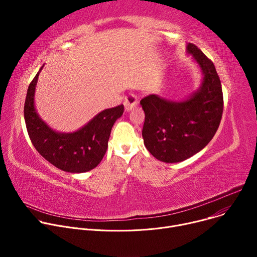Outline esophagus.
Returning a JSON list of instances; mask_svg holds the SVG:
<instances>
[{"mask_svg":"<svg viewBox=\"0 0 257 257\" xmlns=\"http://www.w3.org/2000/svg\"><path fill=\"white\" fill-rule=\"evenodd\" d=\"M137 102H138V100H137V96L135 94H132V93L128 94L124 99V105H125L126 111L129 112L132 108L136 107Z\"/></svg>","mask_w":257,"mask_h":257,"instance_id":"1","label":"esophagus"}]
</instances>
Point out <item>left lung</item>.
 Here are the masks:
<instances>
[{"instance_id": "left-lung-1", "label": "left lung", "mask_w": 257, "mask_h": 257, "mask_svg": "<svg viewBox=\"0 0 257 257\" xmlns=\"http://www.w3.org/2000/svg\"><path fill=\"white\" fill-rule=\"evenodd\" d=\"M186 50L202 72L199 88L179 101L157 94L140 100L145 114L144 145L156 159L165 163L185 161L204 149L223 115L222 84L213 63L193 44H188Z\"/></svg>"}]
</instances>
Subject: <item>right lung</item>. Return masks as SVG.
Returning a JSON list of instances; mask_svg holds the SVG:
<instances>
[{
  "label": "right lung",
  "instance_id": "right-lung-1",
  "mask_svg": "<svg viewBox=\"0 0 257 257\" xmlns=\"http://www.w3.org/2000/svg\"><path fill=\"white\" fill-rule=\"evenodd\" d=\"M41 70L28 86L24 103L25 124L33 146L43 158L62 171L84 173L94 169L106 152L112 127L123 115L124 105L103 109L75 132L53 130L34 106L35 86Z\"/></svg>",
  "mask_w": 257,
  "mask_h": 257
}]
</instances>
